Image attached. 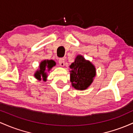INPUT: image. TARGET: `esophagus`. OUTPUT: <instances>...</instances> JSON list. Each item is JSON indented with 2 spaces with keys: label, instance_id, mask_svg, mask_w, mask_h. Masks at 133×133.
Instances as JSON below:
<instances>
[{
  "label": "esophagus",
  "instance_id": "esophagus-1",
  "mask_svg": "<svg viewBox=\"0 0 133 133\" xmlns=\"http://www.w3.org/2000/svg\"><path fill=\"white\" fill-rule=\"evenodd\" d=\"M59 65L61 66H64L65 65V59L64 58H60L59 59Z\"/></svg>",
  "mask_w": 133,
  "mask_h": 133
}]
</instances>
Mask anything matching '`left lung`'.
<instances>
[{
    "instance_id": "1",
    "label": "left lung",
    "mask_w": 133,
    "mask_h": 133,
    "mask_svg": "<svg viewBox=\"0 0 133 133\" xmlns=\"http://www.w3.org/2000/svg\"><path fill=\"white\" fill-rule=\"evenodd\" d=\"M70 68L71 85L78 90H86L93 82L96 75L94 65L82 55L76 56L74 62L70 65Z\"/></svg>"
}]
</instances>
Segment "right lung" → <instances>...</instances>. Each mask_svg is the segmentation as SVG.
I'll list each match as a JSON object with an SVG mask.
<instances>
[{"instance_id": "add662e5", "label": "right lung", "mask_w": 133, "mask_h": 133, "mask_svg": "<svg viewBox=\"0 0 133 133\" xmlns=\"http://www.w3.org/2000/svg\"><path fill=\"white\" fill-rule=\"evenodd\" d=\"M56 65V62L53 59H44L39 63V69L36 71L34 74V77L38 80H43L46 82L47 80L48 74L46 71H50L53 66Z\"/></svg>"}]
</instances>
